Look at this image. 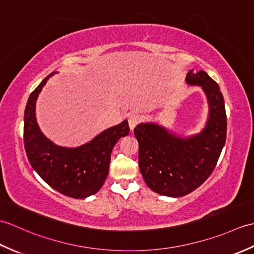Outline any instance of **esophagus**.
<instances>
[{
	"instance_id": "esophagus-1",
	"label": "esophagus",
	"mask_w": 254,
	"mask_h": 254,
	"mask_svg": "<svg viewBox=\"0 0 254 254\" xmlns=\"http://www.w3.org/2000/svg\"><path fill=\"white\" fill-rule=\"evenodd\" d=\"M139 121H141V118H139V116H137V115L130 116V118H128V127H130L132 131L134 130V127H135L139 123Z\"/></svg>"
}]
</instances>
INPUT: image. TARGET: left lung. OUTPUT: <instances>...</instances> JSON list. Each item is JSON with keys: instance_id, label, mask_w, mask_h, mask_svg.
Instances as JSON below:
<instances>
[{"instance_id": "left-lung-1", "label": "left lung", "mask_w": 254, "mask_h": 254, "mask_svg": "<svg viewBox=\"0 0 254 254\" xmlns=\"http://www.w3.org/2000/svg\"><path fill=\"white\" fill-rule=\"evenodd\" d=\"M189 85L201 86L208 101L206 126L195 135L181 137L157 123L134 128L138 142V166L150 190L180 197L195 190L212 174L227 133L225 102L218 84L204 71L187 74Z\"/></svg>"}]
</instances>
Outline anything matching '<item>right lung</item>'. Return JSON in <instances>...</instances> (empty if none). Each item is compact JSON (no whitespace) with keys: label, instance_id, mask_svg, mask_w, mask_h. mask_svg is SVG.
I'll list each match as a JSON object with an SVG mask.
<instances>
[{"label":"right lung","instance_id":"right-lung-1","mask_svg":"<svg viewBox=\"0 0 254 254\" xmlns=\"http://www.w3.org/2000/svg\"><path fill=\"white\" fill-rule=\"evenodd\" d=\"M30 94L24 115V145L32 168L51 188L73 198L97 193L109 171L112 148L130 132L127 120L107 128L90 142L78 147L58 146L38 127L36 101L48 78Z\"/></svg>","mask_w":254,"mask_h":254}]
</instances>
